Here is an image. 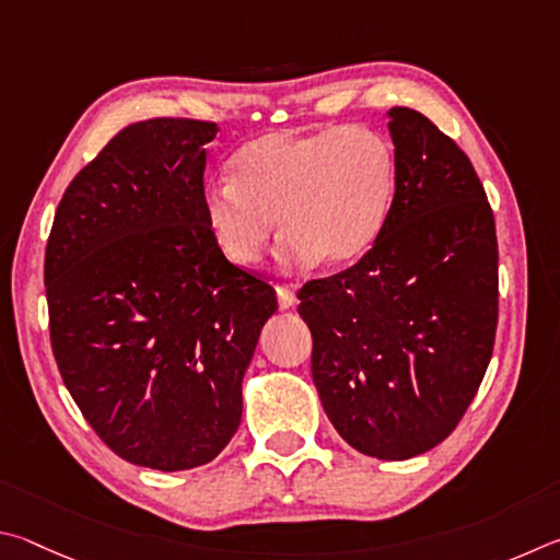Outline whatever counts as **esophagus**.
Masks as SVG:
<instances>
[{
  "instance_id": "34e87169",
  "label": "esophagus",
  "mask_w": 560,
  "mask_h": 560,
  "mask_svg": "<svg viewBox=\"0 0 560 560\" xmlns=\"http://www.w3.org/2000/svg\"><path fill=\"white\" fill-rule=\"evenodd\" d=\"M275 292H278V305H280V310H290V307L298 302L295 292H292L290 285H278V288H275Z\"/></svg>"
}]
</instances>
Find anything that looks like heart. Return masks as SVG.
I'll use <instances>...</instances> for the list:
<instances>
[{"label": "heart", "mask_w": 560, "mask_h": 560, "mask_svg": "<svg viewBox=\"0 0 560 560\" xmlns=\"http://www.w3.org/2000/svg\"><path fill=\"white\" fill-rule=\"evenodd\" d=\"M398 191L396 150L366 125L315 132H268L231 156V179L201 194V211L219 250L235 265L260 260L275 215L280 260L345 268L384 233Z\"/></svg>", "instance_id": "heart-1"}]
</instances>
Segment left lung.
<instances>
[{
  "label": "left lung",
  "mask_w": 560,
  "mask_h": 560,
  "mask_svg": "<svg viewBox=\"0 0 560 560\" xmlns=\"http://www.w3.org/2000/svg\"><path fill=\"white\" fill-rule=\"evenodd\" d=\"M398 191L378 241L351 268L298 292L312 378L359 453L408 459L443 443L494 351V213L469 156L410 107L388 113Z\"/></svg>",
  "instance_id": "1"
}]
</instances>
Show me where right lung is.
<instances>
[{"instance_id":"add662e5","label":"right lung","mask_w":560,"mask_h":560,"mask_svg":"<svg viewBox=\"0 0 560 560\" xmlns=\"http://www.w3.org/2000/svg\"><path fill=\"white\" fill-rule=\"evenodd\" d=\"M215 122L152 117L68 184L46 243L48 331L95 435L127 463H211L241 425V384L275 288L231 262L201 211Z\"/></svg>"}]
</instances>
